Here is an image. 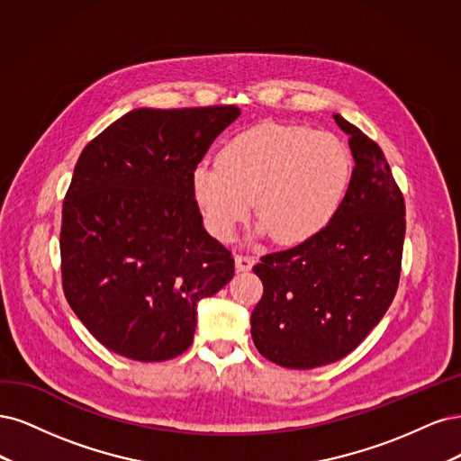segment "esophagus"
<instances>
[{"instance_id":"1","label":"esophagus","mask_w":461,"mask_h":461,"mask_svg":"<svg viewBox=\"0 0 461 461\" xmlns=\"http://www.w3.org/2000/svg\"><path fill=\"white\" fill-rule=\"evenodd\" d=\"M255 264V258L252 257H245V255H235V268L237 272H249Z\"/></svg>"}]
</instances>
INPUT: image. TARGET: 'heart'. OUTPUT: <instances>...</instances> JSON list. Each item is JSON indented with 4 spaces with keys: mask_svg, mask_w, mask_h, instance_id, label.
Segmentation results:
<instances>
[{
    "mask_svg": "<svg viewBox=\"0 0 461 461\" xmlns=\"http://www.w3.org/2000/svg\"><path fill=\"white\" fill-rule=\"evenodd\" d=\"M218 167H197L191 195L206 230L230 241L250 211L257 235L294 245L318 235L337 214L350 182V155L330 131L264 122L228 141Z\"/></svg>",
    "mask_w": 461,
    "mask_h": 461,
    "instance_id": "b5f03b06",
    "label": "heart"
}]
</instances>
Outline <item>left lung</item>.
<instances>
[{
    "label": "left lung",
    "mask_w": 461,
    "mask_h": 461,
    "mask_svg": "<svg viewBox=\"0 0 461 461\" xmlns=\"http://www.w3.org/2000/svg\"><path fill=\"white\" fill-rule=\"evenodd\" d=\"M354 158L337 214L318 235L252 268L264 285L250 335L270 362L312 369L345 358L389 310L406 233L404 199L383 151L340 114Z\"/></svg>",
    "instance_id": "obj_1"
}]
</instances>
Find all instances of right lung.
I'll list each match as a JSON object with an SVG mask.
<instances>
[{
	"label": "right lung",
	"instance_id": "add662e5",
	"mask_svg": "<svg viewBox=\"0 0 461 461\" xmlns=\"http://www.w3.org/2000/svg\"><path fill=\"white\" fill-rule=\"evenodd\" d=\"M241 111L133 109L84 147L63 203L61 272L74 314L103 347L162 362L193 343L197 304L233 277L206 233L191 176Z\"/></svg>",
	"mask_w": 461,
	"mask_h": 461
}]
</instances>
